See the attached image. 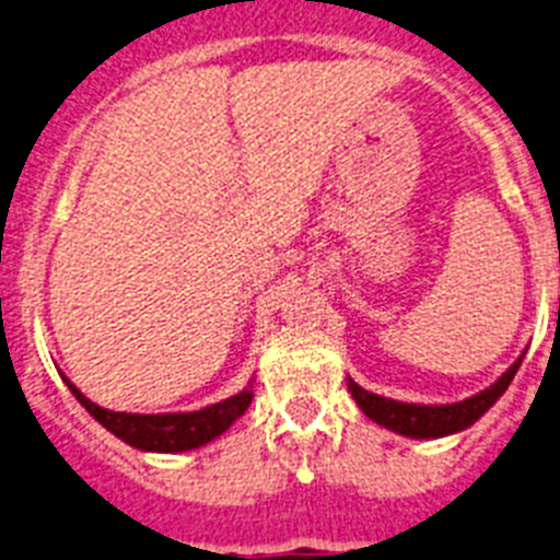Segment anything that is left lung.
I'll use <instances>...</instances> for the list:
<instances>
[{
    "instance_id": "obj_1",
    "label": "left lung",
    "mask_w": 560,
    "mask_h": 560,
    "mask_svg": "<svg viewBox=\"0 0 560 560\" xmlns=\"http://www.w3.org/2000/svg\"><path fill=\"white\" fill-rule=\"evenodd\" d=\"M522 359L524 353L493 381L491 387H485L482 393L471 395V398L457 400V404H404V400H393L384 398V395L368 393V389L359 387L353 378H348V389L350 395H353L355 404H359L361 412L368 415L370 420H375L378 427L389 429V432L415 440L448 438V434H457L463 432V429L474 427V423L502 398L504 389L511 387V381L513 375H516Z\"/></svg>"
}]
</instances>
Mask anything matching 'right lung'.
Returning a JSON list of instances; mask_svg holds the SVG:
<instances>
[{
    "label": "right lung",
    "instance_id": "1",
    "mask_svg": "<svg viewBox=\"0 0 560 560\" xmlns=\"http://www.w3.org/2000/svg\"><path fill=\"white\" fill-rule=\"evenodd\" d=\"M63 381H67L69 393L81 400V407L86 409L103 429H108L114 438H120L122 443L140 448V452L156 454H179L190 452V448L207 446L210 440L221 438V434H224L252 404L249 384V387L241 389V393L232 395V398L210 404V407L205 409H196V412H112V409L97 407L95 400H89L67 375H63Z\"/></svg>",
    "mask_w": 560,
    "mask_h": 560
}]
</instances>
